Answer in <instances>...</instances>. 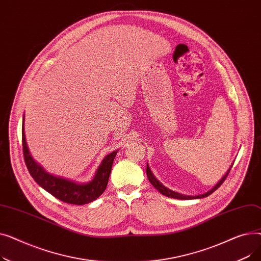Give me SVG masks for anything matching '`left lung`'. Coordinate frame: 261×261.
Instances as JSON below:
<instances>
[{
    "instance_id": "obj_1",
    "label": "left lung",
    "mask_w": 261,
    "mask_h": 261,
    "mask_svg": "<svg viewBox=\"0 0 261 261\" xmlns=\"http://www.w3.org/2000/svg\"><path fill=\"white\" fill-rule=\"evenodd\" d=\"M230 168H231V167H230ZM230 168H229V170L226 172V174L222 177L221 181L219 182L212 190L207 191L206 194H203V195H200V196H185V195H182V194H179V193H175V191L168 189L167 187L164 186L161 182H159V181L155 179V176L153 175V173L151 172V170H150V168H149V166H148V164H147L146 173H147V176H148V179H149L150 183H151V184L160 191V193H161L162 195L166 196V197H169V198H173V199H179V200H191V199H200V198H204V197H207V196L212 195V194L214 193V191H215L216 189H218L219 187H220V186L222 185V183L225 181L226 176L228 175V173H229V171H230Z\"/></svg>"
}]
</instances>
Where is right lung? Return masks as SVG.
<instances>
[{"label":"right lung","instance_id":"right-lung-1","mask_svg":"<svg viewBox=\"0 0 261 261\" xmlns=\"http://www.w3.org/2000/svg\"><path fill=\"white\" fill-rule=\"evenodd\" d=\"M22 146L26 167L33 176V179L55 198L65 203L75 205L90 203L97 199L103 193L109 182L110 173L112 170L113 161L117 153V151H113L103 159L99 168L96 171L94 179L91 182L79 184L45 172L44 169L34 161L30 154V150L27 148L25 141L24 119L22 129Z\"/></svg>","mask_w":261,"mask_h":261}]
</instances>
